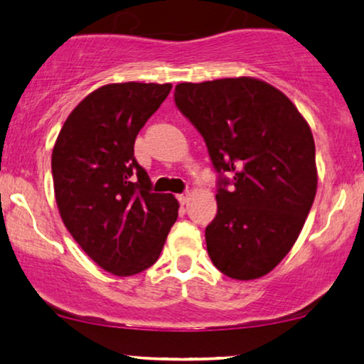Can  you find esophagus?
I'll return each instance as SVG.
<instances>
[{
    "label": "esophagus",
    "instance_id": "esophagus-1",
    "mask_svg": "<svg viewBox=\"0 0 364 364\" xmlns=\"http://www.w3.org/2000/svg\"><path fill=\"white\" fill-rule=\"evenodd\" d=\"M177 200L181 202V205H186V203L191 200V193L186 192V193H178L177 196Z\"/></svg>",
    "mask_w": 364,
    "mask_h": 364
}]
</instances>
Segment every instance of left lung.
Masks as SVG:
<instances>
[{
    "instance_id": "obj_1",
    "label": "left lung",
    "mask_w": 364,
    "mask_h": 364,
    "mask_svg": "<svg viewBox=\"0 0 364 364\" xmlns=\"http://www.w3.org/2000/svg\"><path fill=\"white\" fill-rule=\"evenodd\" d=\"M173 99L218 172L208 257L235 280L267 275L291 250L315 200L310 126L285 94L255 77L181 82Z\"/></svg>"
}]
</instances>
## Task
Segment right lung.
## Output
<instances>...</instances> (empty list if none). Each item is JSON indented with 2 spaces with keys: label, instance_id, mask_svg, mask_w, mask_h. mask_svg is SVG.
<instances>
[{
  "label": "right lung",
  "instance_id": "add662e5",
  "mask_svg": "<svg viewBox=\"0 0 364 364\" xmlns=\"http://www.w3.org/2000/svg\"><path fill=\"white\" fill-rule=\"evenodd\" d=\"M172 84H106L69 114L53 149L54 196L79 247L117 277L157 262L177 220L172 193H154L134 142Z\"/></svg>",
  "mask_w": 364,
  "mask_h": 364
}]
</instances>
